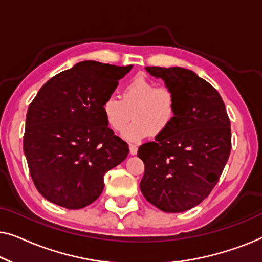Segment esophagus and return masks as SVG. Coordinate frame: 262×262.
Masks as SVG:
<instances>
[{
    "mask_svg": "<svg viewBox=\"0 0 262 262\" xmlns=\"http://www.w3.org/2000/svg\"><path fill=\"white\" fill-rule=\"evenodd\" d=\"M137 146H136V145H130V154H131V155H136V154H137Z\"/></svg>",
    "mask_w": 262,
    "mask_h": 262,
    "instance_id": "obj_1",
    "label": "esophagus"
}]
</instances>
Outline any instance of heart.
<instances>
[{
	"mask_svg": "<svg viewBox=\"0 0 262 262\" xmlns=\"http://www.w3.org/2000/svg\"><path fill=\"white\" fill-rule=\"evenodd\" d=\"M102 113L114 131L124 130L131 117L134 118L135 121L123 132V137L128 142H139L150 132L161 135L170 126L177 116V98L166 85L136 77L125 85L121 99L114 95L105 99Z\"/></svg>",
	"mask_w": 262,
	"mask_h": 262,
	"instance_id": "obj_1",
	"label": "heart"
}]
</instances>
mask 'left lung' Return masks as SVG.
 <instances>
[{
	"label": "left lung",
	"instance_id": "1",
	"mask_svg": "<svg viewBox=\"0 0 262 262\" xmlns=\"http://www.w3.org/2000/svg\"><path fill=\"white\" fill-rule=\"evenodd\" d=\"M177 98V116L155 141L139 146L144 162L141 191L164 212H184L216 186L231 150V130L220 93L184 68L146 67Z\"/></svg>",
	"mask_w": 262,
	"mask_h": 262
}]
</instances>
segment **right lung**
I'll use <instances>...</instances> for the list:
<instances>
[{
	"instance_id": "1",
	"label": "right lung",
	"mask_w": 262,
	"mask_h": 262,
	"mask_svg": "<svg viewBox=\"0 0 262 262\" xmlns=\"http://www.w3.org/2000/svg\"><path fill=\"white\" fill-rule=\"evenodd\" d=\"M132 66L80 62L57 74L28 107L24 152L39 193L69 210L88 206L103 177L127 157L128 145L108 128L102 103Z\"/></svg>"
}]
</instances>
